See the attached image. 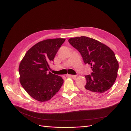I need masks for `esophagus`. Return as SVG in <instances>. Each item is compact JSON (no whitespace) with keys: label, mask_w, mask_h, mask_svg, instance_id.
I'll return each instance as SVG.
<instances>
[{"label":"esophagus","mask_w":131,"mask_h":131,"mask_svg":"<svg viewBox=\"0 0 131 131\" xmlns=\"http://www.w3.org/2000/svg\"><path fill=\"white\" fill-rule=\"evenodd\" d=\"M66 76L67 77H70V78H75L77 77L76 75H70V74H67Z\"/></svg>","instance_id":"34e87169"}]
</instances>
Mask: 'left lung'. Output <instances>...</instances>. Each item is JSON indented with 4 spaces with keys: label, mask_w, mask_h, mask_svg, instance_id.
<instances>
[{
    "label": "left lung",
    "mask_w": 131,
    "mask_h": 131,
    "mask_svg": "<svg viewBox=\"0 0 131 131\" xmlns=\"http://www.w3.org/2000/svg\"><path fill=\"white\" fill-rule=\"evenodd\" d=\"M68 41L93 71L85 76L87 82L82 91L93 97L101 96L113 85L117 78L118 63L115 53L108 46L89 37L72 38Z\"/></svg>",
    "instance_id": "obj_1"
}]
</instances>
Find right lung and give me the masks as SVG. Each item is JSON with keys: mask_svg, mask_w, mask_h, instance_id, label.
<instances>
[{"mask_svg": "<svg viewBox=\"0 0 131 131\" xmlns=\"http://www.w3.org/2000/svg\"><path fill=\"white\" fill-rule=\"evenodd\" d=\"M66 39H50L39 42L27 51L19 66L20 82L30 96L45 102L61 89L63 79L49 72V64Z\"/></svg>", "mask_w": 131, "mask_h": 131, "instance_id": "right-lung-1", "label": "right lung"}]
</instances>
